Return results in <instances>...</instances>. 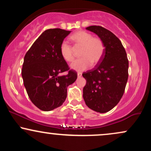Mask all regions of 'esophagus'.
I'll return each mask as SVG.
<instances>
[{
	"mask_svg": "<svg viewBox=\"0 0 151 151\" xmlns=\"http://www.w3.org/2000/svg\"><path fill=\"white\" fill-rule=\"evenodd\" d=\"M81 72H77V76H78V77H81Z\"/></svg>",
	"mask_w": 151,
	"mask_h": 151,
	"instance_id": "34e87169",
	"label": "esophagus"
}]
</instances>
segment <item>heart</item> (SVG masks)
Instances as JSON below:
<instances>
[{"label": "heart", "mask_w": 151, "mask_h": 151, "mask_svg": "<svg viewBox=\"0 0 151 151\" xmlns=\"http://www.w3.org/2000/svg\"><path fill=\"white\" fill-rule=\"evenodd\" d=\"M74 47H81L79 56L81 58L74 61L71 67L77 72L88 69L92 65H95L101 60L104 55L105 45L100 37H92V35L86 31H78L70 37ZM61 56L65 61L71 62L74 60L73 47L68 42L63 41L60 47Z\"/></svg>", "instance_id": "heart-1"}]
</instances>
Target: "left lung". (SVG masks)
<instances>
[{
	"mask_svg": "<svg viewBox=\"0 0 151 151\" xmlns=\"http://www.w3.org/2000/svg\"><path fill=\"white\" fill-rule=\"evenodd\" d=\"M86 29L103 40L105 51L95 68L82 74L86 80L83 97L89 109L106 113L116 106L124 95L129 77V60L121 40L111 31L99 25Z\"/></svg>",
	"mask_w": 151,
	"mask_h": 151,
	"instance_id": "1",
	"label": "left lung"
}]
</instances>
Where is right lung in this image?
I'll return each mask as SVG.
<instances>
[{
  "mask_svg": "<svg viewBox=\"0 0 151 151\" xmlns=\"http://www.w3.org/2000/svg\"><path fill=\"white\" fill-rule=\"evenodd\" d=\"M70 31L49 29L35 41L24 58L22 77L31 101L48 111L60 106L67 98V86L76 81L77 73L70 70L60 47ZM68 72L66 76L60 75Z\"/></svg>",
  "mask_w": 151,
  "mask_h": 151,
  "instance_id": "obj_1",
  "label": "right lung"
}]
</instances>
